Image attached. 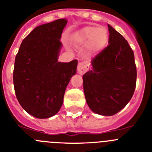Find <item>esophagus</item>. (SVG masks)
I'll return each instance as SVG.
<instances>
[{
    "mask_svg": "<svg viewBox=\"0 0 152 152\" xmlns=\"http://www.w3.org/2000/svg\"><path fill=\"white\" fill-rule=\"evenodd\" d=\"M88 69V66L86 65V62H80L78 64V68H77V70H78V72L80 74H83L84 72H86V70Z\"/></svg>",
    "mask_w": 152,
    "mask_h": 152,
    "instance_id": "obj_1",
    "label": "esophagus"
}]
</instances>
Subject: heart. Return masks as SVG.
Masks as SVG:
<instances>
[{
    "mask_svg": "<svg viewBox=\"0 0 152 152\" xmlns=\"http://www.w3.org/2000/svg\"><path fill=\"white\" fill-rule=\"evenodd\" d=\"M108 33L105 28L86 27L73 37V42L78 45H86L90 54L100 52L107 43Z\"/></svg>",
    "mask_w": 152,
    "mask_h": 152,
    "instance_id": "b5f03b06",
    "label": "heart"
}]
</instances>
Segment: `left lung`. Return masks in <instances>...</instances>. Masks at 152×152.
I'll use <instances>...</instances> for the list:
<instances>
[{
    "label": "left lung",
    "instance_id": "1",
    "mask_svg": "<svg viewBox=\"0 0 152 152\" xmlns=\"http://www.w3.org/2000/svg\"><path fill=\"white\" fill-rule=\"evenodd\" d=\"M109 45L91 62L83 76L86 103L94 113L112 116L131 100L136 86L134 55L123 36L110 25Z\"/></svg>",
    "mask_w": 152,
    "mask_h": 152
}]
</instances>
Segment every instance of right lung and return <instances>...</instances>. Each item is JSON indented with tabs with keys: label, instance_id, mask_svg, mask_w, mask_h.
I'll list each match as a JSON object with an SVG mask.
<instances>
[{
	"label": "right lung",
	"instance_id": "add662e5",
	"mask_svg": "<svg viewBox=\"0 0 152 152\" xmlns=\"http://www.w3.org/2000/svg\"><path fill=\"white\" fill-rule=\"evenodd\" d=\"M66 24L63 18L36 27L22 41L15 57L16 97L23 109L37 118H48L58 113L66 86L76 73V59L58 61Z\"/></svg>",
	"mask_w": 152,
	"mask_h": 152
}]
</instances>
